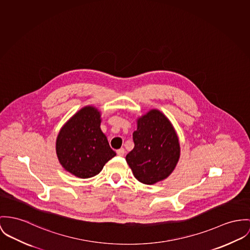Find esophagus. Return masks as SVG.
<instances>
[{
	"mask_svg": "<svg viewBox=\"0 0 250 250\" xmlns=\"http://www.w3.org/2000/svg\"><path fill=\"white\" fill-rule=\"evenodd\" d=\"M117 154L119 155V156H121V157H123L124 155H125V149L122 147V148H120V149H118L117 150Z\"/></svg>",
	"mask_w": 250,
	"mask_h": 250,
	"instance_id": "obj_1",
	"label": "esophagus"
}]
</instances>
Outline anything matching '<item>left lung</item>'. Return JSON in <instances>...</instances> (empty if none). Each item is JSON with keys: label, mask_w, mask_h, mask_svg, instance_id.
<instances>
[{"label": "left lung", "mask_w": 250, "mask_h": 250, "mask_svg": "<svg viewBox=\"0 0 250 250\" xmlns=\"http://www.w3.org/2000/svg\"><path fill=\"white\" fill-rule=\"evenodd\" d=\"M134 148L125 160L135 178L153 185L167 178L180 158V143L170 121L157 109L137 120Z\"/></svg>", "instance_id": "left-lung-1"}]
</instances>
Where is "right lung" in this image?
Here are the masks:
<instances>
[{"label":"right lung","mask_w":250,"mask_h":250,"mask_svg":"<svg viewBox=\"0 0 250 250\" xmlns=\"http://www.w3.org/2000/svg\"><path fill=\"white\" fill-rule=\"evenodd\" d=\"M100 125V111L94 106H85L72 116L58 134L59 162L78 178L87 179L99 174L116 155Z\"/></svg>","instance_id":"obj_1"}]
</instances>
